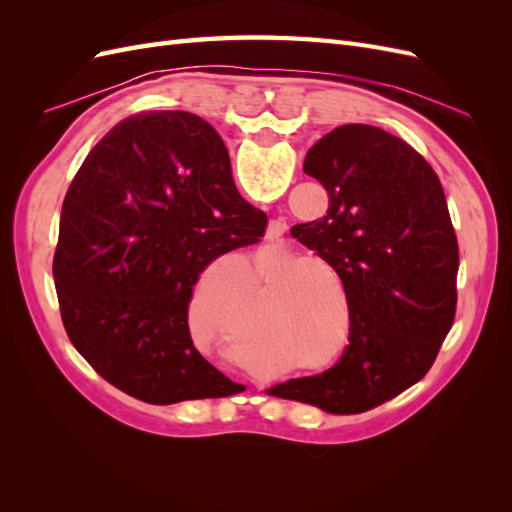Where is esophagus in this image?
Masks as SVG:
<instances>
[{
    "instance_id": "obj_1",
    "label": "esophagus",
    "mask_w": 512,
    "mask_h": 512,
    "mask_svg": "<svg viewBox=\"0 0 512 512\" xmlns=\"http://www.w3.org/2000/svg\"><path fill=\"white\" fill-rule=\"evenodd\" d=\"M284 232H286V224L282 220H273V222H269V228H267V239L273 241L277 237H282Z\"/></svg>"
}]
</instances>
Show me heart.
Here are the masks:
<instances>
[{"label":"heart","mask_w":512,"mask_h":512,"mask_svg":"<svg viewBox=\"0 0 512 512\" xmlns=\"http://www.w3.org/2000/svg\"><path fill=\"white\" fill-rule=\"evenodd\" d=\"M286 258L273 254H256L245 258L243 280L239 286L237 260L224 258L203 275L192 299L194 316L209 329L228 335L237 312L245 320L254 307L265 299V314L258 320V339L275 348L286 359H301L303 369H327L314 361L335 344V327L327 316V292L318 271L335 277L331 262L309 256L294 262L284 272ZM281 275L277 276L276 273Z\"/></svg>","instance_id":"obj_1"}]
</instances>
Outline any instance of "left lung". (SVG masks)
I'll use <instances>...</instances> for the list:
<instances>
[{
    "instance_id": "obj_1",
    "label": "left lung",
    "mask_w": 512,
    "mask_h": 512,
    "mask_svg": "<svg viewBox=\"0 0 512 512\" xmlns=\"http://www.w3.org/2000/svg\"><path fill=\"white\" fill-rule=\"evenodd\" d=\"M303 170L329 209L290 235L342 280L350 335L342 359L267 395L359 414L421 380L453 327L459 247L442 185L421 153L365 123L324 134Z\"/></svg>"
}]
</instances>
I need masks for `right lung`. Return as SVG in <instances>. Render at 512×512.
Here are the masks:
<instances>
[{"label": "right lung", "mask_w": 512, "mask_h": 512, "mask_svg": "<svg viewBox=\"0 0 512 512\" xmlns=\"http://www.w3.org/2000/svg\"><path fill=\"white\" fill-rule=\"evenodd\" d=\"M205 119L119 121L64 198L53 277L66 333L96 374L147 404L243 391L192 342L188 307L215 258L265 235Z\"/></svg>", "instance_id": "right-lung-1"}]
</instances>
